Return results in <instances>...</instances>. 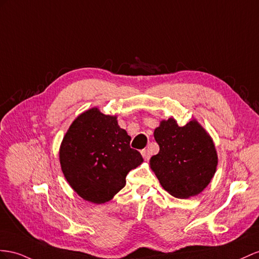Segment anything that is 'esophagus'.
I'll list each match as a JSON object with an SVG mask.
<instances>
[{"instance_id":"34e87169","label":"esophagus","mask_w":259,"mask_h":259,"mask_svg":"<svg viewBox=\"0 0 259 259\" xmlns=\"http://www.w3.org/2000/svg\"><path fill=\"white\" fill-rule=\"evenodd\" d=\"M141 154L144 157V160H149L150 158V151L148 149H144L141 151Z\"/></svg>"}]
</instances>
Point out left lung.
<instances>
[{
	"label": "left lung",
	"instance_id": "left-lung-1",
	"mask_svg": "<svg viewBox=\"0 0 259 259\" xmlns=\"http://www.w3.org/2000/svg\"><path fill=\"white\" fill-rule=\"evenodd\" d=\"M160 152L150 160L162 187L171 196L186 199L208 186L218 166L213 140L196 119L180 127L174 118L162 120L154 130Z\"/></svg>",
	"mask_w": 259,
	"mask_h": 259
}]
</instances>
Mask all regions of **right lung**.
Listing matches in <instances>:
<instances>
[{"label":"right lung","mask_w":259,"mask_h":259,"mask_svg":"<svg viewBox=\"0 0 259 259\" xmlns=\"http://www.w3.org/2000/svg\"><path fill=\"white\" fill-rule=\"evenodd\" d=\"M131 138L117 116L97 107L85 110L70 125L60 145L62 173L72 189L96 204L111 200L125 185V176L143 162L130 148Z\"/></svg>","instance_id":"right-lung-1"}]
</instances>
